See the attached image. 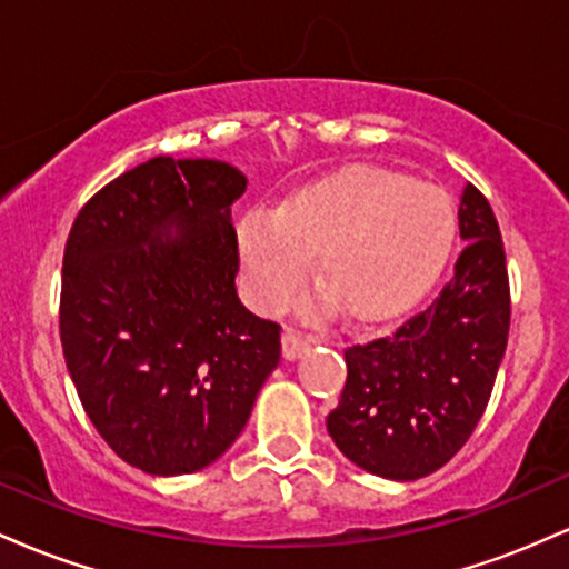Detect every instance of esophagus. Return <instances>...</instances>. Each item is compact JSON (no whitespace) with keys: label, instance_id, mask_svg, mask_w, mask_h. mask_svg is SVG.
<instances>
[{"label":"esophagus","instance_id":"1","mask_svg":"<svg viewBox=\"0 0 569 569\" xmlns=\"http://www.w3.org/2000/svg\"><path fill=\"white\" fill-rule=\"evenodd\" d=\"M310 345H312V339L302 335V331L291 329V326L283 331V358H289V361H293V358H299V356H305V352L310 350Z\"/></svg>","mask_w":569,"mask_h":569}]
</instances>
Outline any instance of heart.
Here are the masks:
<instances>
[{"label":"heart","mask_w":569,"mask_h":569,"mask_svg":"<svg viewBox=\"0 0 569 569\" xmlns=\"http://www.w3.org/2000/svg\"><path fill=\"white\" fill-rule=\"evenodd\" d=\"M455 208L441 189L407 176L356 168L307 184L276 211L246 213L238 243L251 293L278 307L316 278L356 321H380L415 302L439 278L455 243Z\"/></svg>","instance_id":"obj_1"}]
</instances>
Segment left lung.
<instances>
[{"label":"left lung","mask_w":569,"mask_h":569,"mask_svg":"<svg viewBox=\"0 0 569 569\" xmlns=\"http://www.w3.org/2000/svg\"><path fill=\"white\" fill-rule=\"evenodd\" d=\"M457 217L466 248L439 297L345 350L348 380L326 428L339 452L382 479H422L460 452L506 352L511 289L498 219L473 184Z\"/></svg>","instance_id":"8db88e82"}]
</instances>
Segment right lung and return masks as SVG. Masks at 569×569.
Returning a JSON list of instances; mask_svg holds the SVG:
<instances>
[{
    "mask_svg": "<svg viewBox=\"0 0 569 569\" xmlns=\"http://www.w3.org/2000/svg\"><path fill=\"white\" fill-rule=\"evenodd\" d=\"M243 192L227 162L160 154L98 189L71 224L63 358L101 439L143 473L211 466L280 361V323L234 291L230 206Z\"/></svg>",
    "mask_w": 569,
    "mask_h": 569,
    "instance_id": "right-lung-1",
    "label": "right lung"
}]
</instances>
